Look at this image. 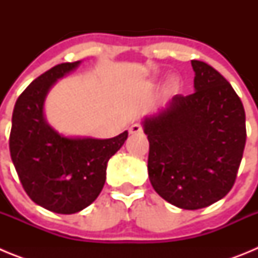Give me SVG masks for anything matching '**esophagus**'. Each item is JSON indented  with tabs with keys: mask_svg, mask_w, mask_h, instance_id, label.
Listing matches in <instances>:
<instances>
[{
	"mask_svg": "<svg viewBox=\"0 0 258 258\" xmlns=\"http://www.w3.org/2000/svg\"><path fill=\"white\" fill-rule=\"evenodd\" d=\"M143 132L142 126L140 124H133L129 127V133L131 134H141Z\"/></svg>",
	"mask_w": 258,
	"mask_h": 258,
	"instance_id": "1",
	"label": "esophagus"
}]
</instances>
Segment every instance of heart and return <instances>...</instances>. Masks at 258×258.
Masks as SVG:
<instances>
[{
  "mask_svg": "<svg viewBox=\"0 0 258 258\" xmlns=\"http://www.w3.org/2000/svg\"><path fill=\"white\" fill-rule=\"evenodd\" d=\"M168 86H169V88H177V81H175V79H170L169 81H168Z\"/></svg>",
  "mask_w": 258,
  "mask_h": 258,
  "instance_id": "b5f03b06",
  "label": "heart"
}]
</instances>
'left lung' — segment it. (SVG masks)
Segmentation results:
<instances>
[{
    "label": "left lung",
    "mask_w": 258,
    "mask_h": 258,
    "mask_svg": "<svg viewBox=\"0 0 258 258\" xmlns=\"http://www.w3.org/2000/svg\"><path fill=\"white\" fill-rule=\"evenodd\" d=\"M191 66L195 92L174 95L143 120V131L152 187L173 206L194 211L231 190L247 131L244 107L229 81L204 61L191 60Z\"/></svg>",
    "instance_id": "8db88e82"
}]
</instances>
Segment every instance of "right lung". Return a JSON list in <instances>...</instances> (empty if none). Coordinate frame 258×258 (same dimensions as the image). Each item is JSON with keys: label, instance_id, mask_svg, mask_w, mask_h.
Returning <instances> with one entry per match:
<instances>
[{"label": "right lung", "instance_id": "obj_1", "mask_svg": "<svg viewBox=\"0 0 258 258\" xmlns=\"http://www.w3.org/2000/svg\"><path fill=\"white\" fill-rule=\"evenodd\" d=\"M80 60L52 67L29 84L14 107L10 155L23 188L36 204L54 213L83 211L101 194L107 163L127 138L66 137L44 116L47 93L56 80L79 67Z\"/></svg>", "mask_w": 258, "mask_h": 258}]
</instances>
